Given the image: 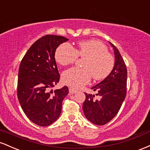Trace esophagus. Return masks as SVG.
Segmentation results:
<instances>
[{
    "label": "esophagus",
    "mask_w": 150,
    "mask_h": 150,
    "mask_svg": "<svg viewBox=\"0 0 150 150\" xmlns=\"http://www.w3.org/2000/svg\"><path fill=\"white\" fill-rule=\"evenodd\" d=\"M77 92V90H76V89H73V88H69V93L70 94H75V93H76Z\"/></svg>",
    "instance_id": "obj_1"
}]
</instances>
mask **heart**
I'll return each instance as SVG.
<instances>
[{
    "mask_svg": "<svg viewBox=\"0 0 150 150\" xmlns=\"http://www.w3.org/2000/svg\"><path fill=\"white\" fill-rule=\"evenodd\" d=\"M104 43L97 40L84 41L75 49L69 43H63L57 48L55 53L56 61L62 65L73 64L80 57L85 58L82 68H71L62 75L65 85L80 88L89 83L92 77L101 80L109 75L115 64L114 58Z\"/></svg>",
    "mask_w": 150,
    "mask_h": 150,
    "instance_id": "1",
    "label": "heart"
}]
</instances>
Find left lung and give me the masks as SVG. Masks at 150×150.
I'll return each instance as SVG.
<instances>
[{"label":"left lung","mask_w":150,"mask_h":150,"mask_svg":"<svg viewBox=\"0 0 150 150\" xmlns=\"http://www.w3.org/2000/svg\"><path fill=\"white\" fill-rule=\"evenodd\" d=\"M109 43L114 51L113 69L104 80L91 88L100 98L95 99L94 94L85 93L86 99L82 106L87 120L97 125L106 124L116 116L127 92L126 65L118 49Z\"/></svg>","instance_id":"1"}]
</instances>
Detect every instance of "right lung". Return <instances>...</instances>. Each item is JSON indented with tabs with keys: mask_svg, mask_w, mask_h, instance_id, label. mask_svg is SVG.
Returning a JSON list of instances; mask_svg holds the SVG:
<instances>
[{
	"mask_svg": "<svg viewBox=\"0 0 150 150\" xmlns=\"http://www.w3.org/2000/svg\"><path fill=\"white\" fill-rule=\"evenodd\" d=\"M68 40L62 36H44L31 46L20 63L19 102L27 118L39 126H48L59 118L62 102L68 94L66 86L50 91L60 79L55 52Z\"/></svg>",
	"mask_w": 150,
	"mask_h": 150,
	"instance_id": "add662e5",
	"label": "right lung"
}]
</instances>
